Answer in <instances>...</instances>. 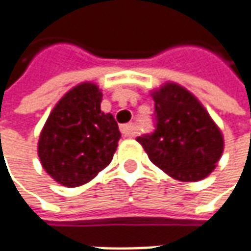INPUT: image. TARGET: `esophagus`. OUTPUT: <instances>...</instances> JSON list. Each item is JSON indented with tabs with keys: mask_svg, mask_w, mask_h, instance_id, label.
<instances>
[{
	"mask_svg": "<svg viewBox=\"0 0 251 251\" xmlns=\"http://www.w3.org/2000/svg\"><path fill=\"white\" fill-rule=\"evenodd\" d=\"M120 131L124 137H134V134H135V128L132 124H123L120 126Z\"/></svg>",
	"mask_w": 251,
	"mask_h": 251,
	"instance_id": "34e87169",
	"label": "esophagus"
}]
</instances>
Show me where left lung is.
Instances as JSON below:
<instances>
[{"mask_svg": "<svg viewBox=\"0 0 251 251\" xmlns=\"http://www.w3.org/2000/svg\"><path fill=\"white\" fill-rule=\"evenodd\" d=\"M155 131L137 138L153 165L181 181H198L224 151L221 130L198 99L177 83L152 92Z\"/></svg>", "mask_w": 251, "mask_h": 251, "instance_id": "obj_1", "label": "left lung"}]
</instances>
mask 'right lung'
<instances>
[{"label": "right lung", "instance_id": "obj_1", "mask_svg": "<svg viewBox=\"0 0 251 251\" xmlns=\"http://www.w3.org/2000/svg\"><path fill=\"white\" fill-rule=\"evenodd\" d=\"M100 103L99 88L83 82L65 93L50 113L39 138V158L57 183L82 186L113 159L121 134Z\"/></svg>", "mask_w": 251, "mask_h": 251}]
</instances>
